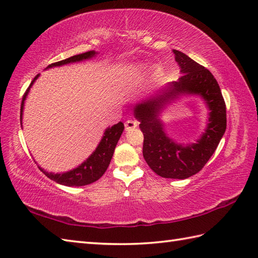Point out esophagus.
Listing matches in <instances>:
<instances>
[{
	"mask_svg": "<svg viewBox=\"0 0 258 258\" xmlns=\"http://www.w3.org/2000/svg\"><path fill=\"white\" fill-rule=\"evenodd\" d=\"M135 127H138V122L133 119H128L125 122V130L126 131H132Z\"/></svg>",
	"mask_w": 258,
	"mask_h": 258,
	"instance_id": "1",
	"label": "esophagus"
}]
</instances>
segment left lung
Listing matches in <instances>:
<instances>
[{"label":"left lung","instance_id":"left-lung-1","mask_svg":"<svg viewBox=\"0 0 258 258\" xmlns=\"http://www.w3.org/2000/svg\"><path fill=\"white\" fill-rule=\"evenodd\" d=\"M173 53L183 75L136 104L134 116L144 135L143 156L147 165L162 177L185 179L199 173L217 149L226 130V105L210 71L182 52ZM182 95L200 96L210 111L205 133L196 144L186 146L169 138L159 117L166 104Z\"/></svg>","mask_w":258,"mask_h":258}]
</instances>
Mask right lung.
Here are the masks:
<instances>
[{
  "label": "right lung",
  "mask_w": 258,
  "mask_h": 258,
  "mask_svg": "<svg viewBox=\"0 0 258 258\" xmlns=\"http://www.w3.org/2000/svg\"><path fill=\"white\" fill-rule=\"evenodd\" d=\"M96 54L97 53L95 51H89V52L82 53V54H79V55H74L67 59H63V61L53 63L51 65H48L46 69L62 67V65H65V64L85 61V59H90L92 57H94ZM38 76H40V74H37L35 76L34 80H33L32 83L30 84L29 89L26 90L25 94L23 95V100H22V103H21V124H22V116H23L24 102L26 100V96L29 94L30 89L32 87L33 83L37 80ZM123 131H124V124L122 122L115 124L111 126V127H107L105 130V132H104L103 138L100 143H98L95 151L86 158V161L82 163L80 166L72 169V171L54 174V173H48L44 171V169L41 168L40 166H38V168H40L48 178H51L52 180H54V182L65 185V186H84V185H89L93 182H96V180L98 178H101L102 175L105 173L109 163H111L114 150L115 147H116V144L120 138V135L123 133Z\"/></svg>",
  "instance_id": "1"
}]
</instances>
